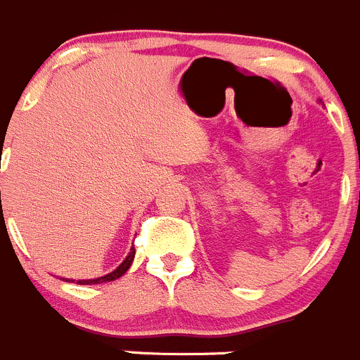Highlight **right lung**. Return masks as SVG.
Masks as SVG:
<instances>
[{
	"label": "right lung",
	"mask_w": 360,
	"mask_h": 360,
	"mask_svg": "<svg viewBox=\"0 0 360 360\" xmlns=\"http://www.w3.org/2000/svg\"><path fill=\"white\" fill-rule=\"evenodd\" d=\"M135 257V248L130 250V253L127 255V259L123 260V262L120 264V268L114 269L112 273H108V275L105 276H100V278H94V280H77V283H80V285H92V283H103V282H112V280L120 278V276H123L124 273L128 271V268L131 266V260H134Z\"/></svg>",
	"instance_id": "obj_1"
}]
</instances>
